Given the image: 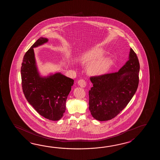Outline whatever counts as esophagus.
<instances>
[{"instance_id":"34e87169","label":"esophagus","mask_w":160,"mask_h":160,"mask_svg":"<svg viewBox=\"0 0 160 160\" xmlns=\"http://www.w3.org/2000/svg\"><path fill=\"white\" fill-rule=\"evenodd\" d=\"M78 84L79 86L81 88H85L86 86V82L85 81V80L84 79H79L78 81Z\"/></svg>"}]
</instances>
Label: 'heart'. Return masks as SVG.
Returning <instances> with one entry per match:
<instances>
[{"label": "heart", "mask_w": 160, "mask_h": 160, "mask_svg": "<svg viewBox=\"0 0 160 160\" xmlns=\"http://www.w3.org/2000/svg\"><path fill=\"white\" fill-rule=\"evenodd\" d=\"M104 55V51L98 48H93L84 53L81 57L82 61L84 63H91L88 66V72L92 75H102L108 71L112 65V59L109 57L101 58ZM100 59L98 60L97 59ZM97 60L98 61H96ZM96 61L94 62V61Z\"/></svg>", "instance_id": "b5f03b06"}]
</instances>
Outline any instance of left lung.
<instances>
[{"label": "left lung", "mask_w": 160, "mask_h": 160, "mask_svg": "<svg viewBox=\"0 0 160 160\" xmlns=\"http://www.w3.org/2000/svg\"><path fill=\"white\" fill-rule=\"evenodd\" d=\"M139 72L138 59L130 48L129 61L118 72L90 77L89 110L95 119H112L126 107L138 88Z\"/></svg>", "instance_id": "8db88e82"}]
</instances>
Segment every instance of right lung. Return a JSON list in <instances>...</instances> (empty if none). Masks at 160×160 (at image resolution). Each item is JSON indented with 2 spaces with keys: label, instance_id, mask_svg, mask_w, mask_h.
I'll use <instances>...</instances> for the list:
<instances>
[{
  "label": "right lung",
  "instance_id": "1",
  "mask_svg": "<svg viewBox=\"0 0 160 160\" xmlns=\"http://www.w3.org/2000/svg\"><path fill=\"white\" fill-rule=\"evenodd\" d=\"M48 41L47 38H39L26 52L21 67L22 86L27 101L41 116L58 121L65 112L66 99L74 80L59 72L48 77L39 75L34 48Z\"/></svg>",
  "mask_w": 160,
  "mask_h": 160
}]
</instances>
